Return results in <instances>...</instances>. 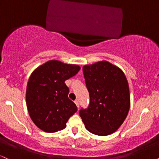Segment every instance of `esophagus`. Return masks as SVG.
I'll return each instance as SVG.
<instances>
[{"instance_id":"1","label":"esophagus","mask_w":159,"mask_h":159,"mask_svg":"<svg viewBox=\"0 0 159 159\" xmlns=\"http://www.w3.org/2000/svg\"><path fill=\"white\" fill-rule=\"evenodd\" d=\"M75 103L76 106H77L78 107H79V102H78V99H76L75 101Z\"/></svg>"}]
</instances>
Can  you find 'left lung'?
Returning a JSON list of instances; mask_svg holds the SVG:
<instances>
[{
  "label": "left lung",
  "instance_id": "obj_1",
  "mask_svg": "<svg viewBox=\"0 0 159 159\" xmlns=\"http://www.w3.org/2000/svg\"><path fill=\"white\" fill-rule=\"evenodd\" d=\"M85 83L90 94L87 108L80 116L89 132L106 136L116 132L126 118L130 108V93L125 74L107 61L83 67Z\"/></svg>",
  "mask_w": 159,
  "mask_h": 159
}]
</instances>
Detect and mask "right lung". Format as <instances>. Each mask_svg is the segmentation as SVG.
Instances as JSON below:
<instances>
[{
  "label": "right lung",
  "mask_w": 159,
  "mask_h": 159,
  "mask_svg": "<svg viewBox=\"0 0 159 159\" xmlns=\"http://www.w3.org/2000/svg\"><path fill=\"white\" fill-rule=\"evenodd\" d=\"M80 66L58 61H49L32 72L27 82L26 103L34 124L45 132L65 129L71 116L78 110L68 98L66 80L73 77Z\"/></svg>",
  "instance_id": "right-lung-1"
}]
</instances>
